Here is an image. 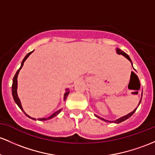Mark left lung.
<instances>
[{
  "label": "left lung",
  "instance_id": "left-lung-1",
  "mask_svg": "<svg viewBox=\"0 0 155 155\" xmlns=\"http://www.w3.org/2000/svg\"><path fill=\"white\" fill-rule=\"evenodd\" d=\"M116 52H117V54H121V55H123L124 57H125L126 58L128 59V60H130V62H131V63H132V60H131V59L130 58V57H129V56L127 55V54H126L125 52H124L123 51H121V50H120V49H119V48H116ZM140 101H141V98H140V102H139L138 105H137V107H138L139 104H140ZM137 107H136V108L135 109V110H134L132 112V113L127 114V115H124V116L121 117V118L117 119V120H112V121H111V120H105V119L101 118V117L98 116V115H95V116L97 117V118H98L99 119H101V120H104V121H106V122H111V123H116V124H118V123H120V122H122V121H124L125 120H127V119H128L129 118H130V117L132 116V115L134 114V113H135V112L136 111V110H137Z\"/></svg>",
  "mask_w": 155,
  "mask_h": 155
}]
</instances>
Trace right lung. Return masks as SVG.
<instances>
[{
	"mask_svg": "<svg viewBox=\"0 0 155 155\" xmlns=\"http://www.w3.org/2000/svg\"><path fill=\"white\" fill-rule=\"evenodd\" d=\"M33 51H31V52L28 53V54H27V55L25 56V57H24V59H23V60L22 61V62H21V65H20V68L18 70V71H17L16 74H15V75L14 78H13L12 86V91L13 98H14V100H15V103H16L17 104H18V106L20 108V110H21L22 111H23V113H24L25 114V115H26V116H28V118H30L33 119V120H36V118H31V117L29 116V115H27L26 113H25L24 110H23V107H22V105H21V103H20V98H18V93H17V89H18V74H19V72H20V70L21 69V68H22V67H23V64H24V62H25V60H26V59L28 58V57H29L30 54H31V53L33 52ZM69 93H70V91H68V89H66V92H65V93H64V101H65V100H66V98H67L68 96ZM61 110H62V109H60V110H59L58 111H57V112H55V113H53L52 115H51L50 117H48V118H39V119H37V120H49V119H51V118H54V117L57 116V115H58V114H59V113H60Z\"/></svg>",
	"mask_w": 155,
	"mask_h": 155,
	"instance_id": "right-lung-1",
	"label": "right lung"
}]
</instances>
